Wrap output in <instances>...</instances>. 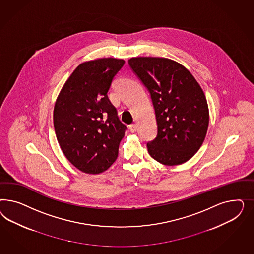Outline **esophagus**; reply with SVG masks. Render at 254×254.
Returning <instances> with one entry per match:
<instances>
[{"mask_svg": "<svg viewBox=\"0 0 254 254\" xmlns=\"http://www.w3.org/2000/svg\"><path fill=\"white\" fill-rule=\"evenodd\" d=\"M129 129H130L131 133H135L136 131L138 130V126L136 124H132L129 126Z\"/></svg>", "mask_w": 254, "mask_h": 254, "instance_id": "obj_1", "label": "esophagus"}]
</instances>
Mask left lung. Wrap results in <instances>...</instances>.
I'll list each match as a JSON object with an SVG mask.
<instances>
[{
    "label": "left lung",
    "instance_id": "left-lung-1",
    "mask_svg": "<svg viewBox=\"0 0 254 254\" xmlns=\"http://www.w3.org/2000/svg\"><path fill=\"white\" fill-rule=\"evenodd\" d=\"M153 101L157 135L147 143L150 155L166 166L188 161L199 150L208 127L205 94L191 72L165 58L128 60Z\"/></svg>",
    "mask_w": 254,
    "mask_h": 254
}]
</instances>
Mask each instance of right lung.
I'll list each match as a JSON object with an SVG mask.
<instances>
[{
  "mask_svg": "<svg viewBox=\"0 0 254 254\" xmlns=\"http://www.w3.org/2000/svg\"><path fill=\"white\" fill-rule=\"evenodd\" d=\"M123 60L104 58L80 64L55 103V132L66 158L88 174L109 169L118 156L127 127L107 93Z\"/></svg>",
  "mask_w": 254,
  "mask_h": 254,
  "instance_id": "obj_1",
  "label": "right lung"
}]
</instances>
